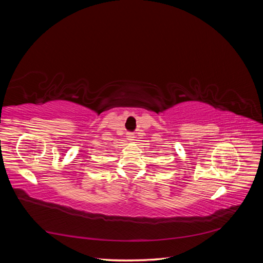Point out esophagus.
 Returning a JSON list of instances; mask_svg holds the SVG:
<instances>
[{"label": "esophagus", "instance_id": "34e87169", "mask_svg": "<svg viewBox=\"0 0 263 263\" xmlns=\"http://www.w3.org/2000/svg\"><path fill=\"white\" fill-rule=\"evenodd\" d=\"M134 137H135V135L133 133H127V139L132 140V139H134Z\"/></svg>", "mask_w": 263, "mask_h": 263}]
</instances>
